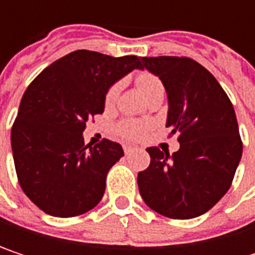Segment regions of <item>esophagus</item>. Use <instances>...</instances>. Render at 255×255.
<instances>
[{
	"mask_svg": "<svg viewBox=\"0 0 255 255\" xmlns=\"http://www.w3.org/2000/svg\"><path fill=\"white\" fill-rule=\"evenodd\" d=\"M132 150H134V147H131V146H127V144L124 146V153H126V155H129V153H131Z\"/></svg>",
	"mask_w": 255,
	"mask_h": 255,
	"instance_id": "1",
	"label": "esophagus"
}]
</instances>
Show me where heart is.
Wrapping results in <instances>:
<instances>
[{
	"mask_svg": "<svg viewBox=\"0 0 255 255\" xmlns=\"http://www.w3.org/2000/svg\"><path fill=\"white\" fill-rule=\"evenodd\" d=\"M135 85L138 88V91L143 94V97L149 102L158 96H162L164 97V84L159 78L147 71H143V72H138L135 75ZM118 91H120V85L115 84L112 85L108 93H106V97H105V103L106 106H111L114 105V102L117 100L118 97ZM149 129V124L146 123H138V121H131V120H126V121H121L115 131L118 135H121L123 138H127V140H135V138H140L146 131Z\"/></svg>",
	"mask_w": 255,
	"mask_h": 255,
	"instance_id": "b5f03b06",
	"label": "heart"
}]
</instances>
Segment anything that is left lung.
Listing matches in <instances>:
<instances>
[{
    "label": "left lung",
    "mask_w": 255,
    "mask_h": 255,
    "mask_svg": "<svg viewBox=\"0 0 255 255\" xmlns=\"http://www.w3.org/2000/svg\"><path fill=\"white\" fill-rule=\"evenodd\" d=\"M168 96L167 127L178 132L170 155L147 147L150 164L137 176L146 205L161 216L187 220L211 210L229 190L242 156L233 105L202 65L176 56L141 57Z\"/></svg>",
    "instance_id": "left-lung-1"
}]
</instances>
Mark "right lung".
I'll use <instances>...</instances> for the list:
<instances>
[{
	"mask_svg": "<svg viewBox=\"0 0 255 255\" xmlns=\"http://www.w3.org/2000/svg\"><path fill=\"white\" fill-rule=\"evenodd\" d=\"M141 68L137 56L77 50L47 66L26 88L11 149L22 190L45 214L81 216L103 198L108 171L124 150L108 138L85 146L82 131L88 120L103 114L111 85Z\"/></svg>",
	"mask_w": 255,
	"mask_h": 255,
	"instance_id": "obj_1",
	"label": "right lung"
}]
</instances>
